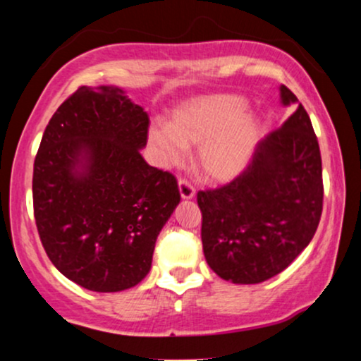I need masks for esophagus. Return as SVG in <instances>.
Instances as JSON below:
<instances>
[{"mask_svg": "<svg viewBox=\"0 0 361 361\" xmlns=\"http://www.w3.org/2000/svg\"><path fill=\"white\" fill-rule=\"evenodd\" d=\"M178 188H180V195L183 200H190V198L195 197V186L186 180H180L178 183Z\"/></svg>", "mask_w": 361, "mask_h": 361, "instance_id": "obj_1", "label": "esophagus"}]
</instances>
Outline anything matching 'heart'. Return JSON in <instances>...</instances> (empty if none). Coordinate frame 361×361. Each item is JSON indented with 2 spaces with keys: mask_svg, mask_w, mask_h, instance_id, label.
Masks as SVG:
<instances>
[{
  "mask_svg": "<svg viewBox=\"0 0 361 361\" xmlns=\"http://www.w3.org/2000/svg\"><path fill=\"white\" fill-rule=\"evenodd\" d=\"M238 94L195 98L173 110L166 126L149 128V142L164 166H178L185 147L200 146L198 168L215 183L234 180L246 169L259 142V120Z\"/></svg>",
  "mask_w": 361,
  "mask_h": 361,
  "instance_id": "obj_1",
  "label": "heart"
}]
</instances>
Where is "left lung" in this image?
<instances>
[{
  "mask_svg": "<svg viewBox=\"0 0 361 361\" xmlns=\"http://www.w3.org/2000/svg\"><path fill=\"white\" fill-rule=\"evenodd\" d=\"M285 106L299 103L280 86ZM321 151L304 106L259 140L247 168L231 183L198 192L202 244L219 276L250 285L279 275L300 255L321 221Z\"/></svg>",
  "mask_w": 361,
  "mask_h": 361,
  "instance_id": "left-lung-1",
  "label": "left lung"
}]
</instances>
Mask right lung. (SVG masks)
Instances as JSON below:
<instances>
[{
  "instance_id": "add662e5",
  "label": "right lung",
  "mask_w": 361,
  "mask_h": 361,
  "mask_svg": "<svg viewBox=\"0 0 361 361\" xmlns=\"http://www.w3.org/2000/svg\"><path fill=\"white\" fill-rule=\"evenodd\" d=\"M149 117L117 86H81L52 118L34 163V215L49 259L93 292L135 287L180 204L171 173L149 166Z\"/></svg>"
}]
</instances>
